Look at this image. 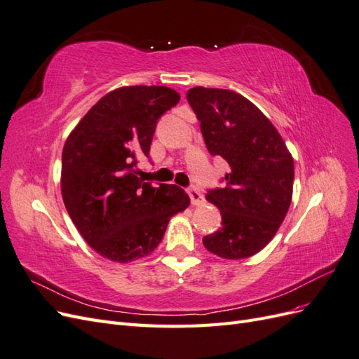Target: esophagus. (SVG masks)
Masks as SVG:
<instances>
[{"label": "esophagus", "mask_w": 359, "mask_h": 359, "mask_svg": "<svg viewBox=\"0 0 359 359\" xmlns=\"http://www.w3.org/2000/svg\"><path fill=\"white\" fill-rule=\"evenodd\" d=\"M187 193H189V196H190V202H191V205L198 206V205L203 203L205 198L202 196V193H201L196 187H190V189H187Z\"/></svg>", "instance_id": "1"}]
</instances>
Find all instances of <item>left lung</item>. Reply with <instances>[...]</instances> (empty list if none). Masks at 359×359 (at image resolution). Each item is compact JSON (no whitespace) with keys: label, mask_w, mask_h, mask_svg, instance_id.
<instances>
[{"label":"left lung","mask_w":359,"mask_h":359,"mask_svg":"<svg viewBox=\"0 0 359 359\" xmlns=\"http://www.w3.org/2000/svg\"><path fill=\"white\" fill-rule=\"evenodd\" d=\"M187 100L206 148L231 168L226 186L206 193V201L220 210L222 227L203 236V245L223 259L253 256L273 240L287 214L292 154L273 123L241 94L194 86Z\"/></svg>","instance_id":"1"}]
</instances>
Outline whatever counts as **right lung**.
I'll list each match as a JSON object with an SVG mask.
<instances>
[{
	"instance_id": "add662e5",
	"label": "right lung",
	"mask_w": 359,
	"mask_h": 359,
	"mask_svg": "<svg viewBox=\"0 0 359 359\" xmlns=\"http://www.w3.org/2000/svg\"><path fill=\"white\" fill-rule=\"evenodd\" d=\"M180 102L168 86H121L103 95L62 148L61 193L76 229L94 252L127 264L151 255L169 220L190 205L175 184L140 178L157 119Z\"/></svg>"
}]
</instances>
